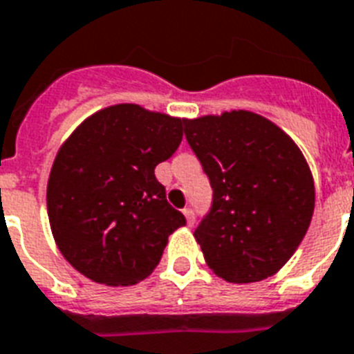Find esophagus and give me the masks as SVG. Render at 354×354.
Here are the masks:
<instances>
[{
    "label": "esophagus",
    "instance_id": "obj_1",
    "mask_svg": "<svg viewBox=\"0 0 354 354\" xmlns=\"http://www.w3.org/2000/svg\"><path fill=\"white\" fill-rule=\"evenodd\" d=\"M183 214H185L187 225H194V211H192L191 207H187V209H183Z\"/></svg>",
    "mask_w": 354,
    "mask_h": 354
}]
</instances>
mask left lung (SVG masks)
I'll list each match as a JSON object with an SVG mask.
<instances>
[{
	"instance_id": "1",
	"label": "left lung",
	"mask_w": 354,
	"mask_h": 354,
	"mask_svg": "<svg viewBox=\"0 0 354 354\" xmlns=\"http://www.w3.org/2000/svg\"><path fill=\"white\" fill-rule=\"evenodd\" d=\"M185 138L212 187L211 211L194 231L207 266L232 283L272 277L315 211V182L298 145L251 111L185 120Z\"/></svg>"
}]
</instances>
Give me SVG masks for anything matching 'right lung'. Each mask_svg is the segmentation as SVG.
Listing matches in <instances>:
<instances>
[{
	"label": "right lung",
	"mask_w": 354,
	"mask_h": 354,
	"mask_svg": "<svg viewBox=\"0 0 354 354\" xmlns=\"http://www.w3.org/2000/svg\"><path fill=\"white\" fill-rule=\"evenodd\" d=\"M182 118L120 103L65 140L47 183L50 231L65 260L97 283L134 286L160 263L185 216L169 205L154 167L174 154Z\"/></svg>",
	"instance_id": "1"
}]
</instances>
